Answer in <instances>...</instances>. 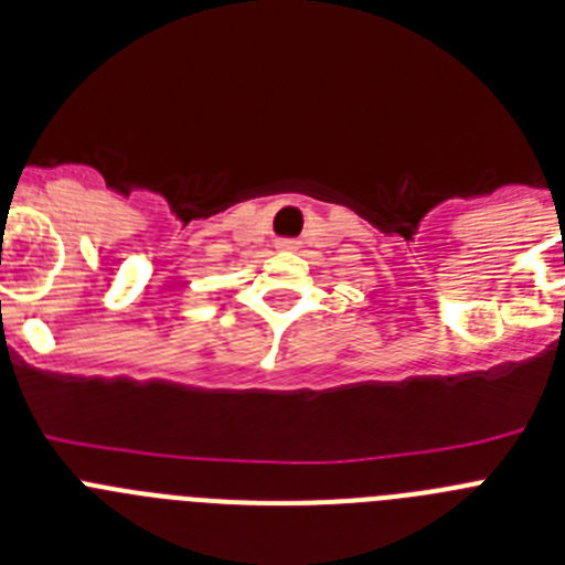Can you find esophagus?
<instances>
[{"mask_svg":"<svg viewBox=\"0 0 565 565\" xmlns=\"http://www.w3.org/2000/svg\"><path fill=\"white\" fill-rule=\"evenodd\" d=\"M278 247H281V250H295V247H298V242H292V238H281V242H278Z\"/></svg>","mask_w":565,"mask_h":565,"instance_id":"esophagus-1","label":"esophagus"}]
</instances>
